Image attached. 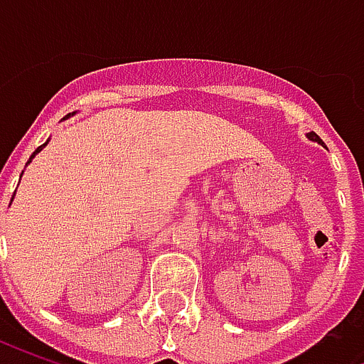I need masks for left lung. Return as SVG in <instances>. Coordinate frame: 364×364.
<instances>
[{"mask_svg": "<svg viewBox=\"0 0 364 364\" xmlns=\"http://www.w3.org/2000/svg\"><path fill=\"white\" fill-rule=\"evenodd\" d=\"M308 140H312V142H318L321 144V138L316 132H308Z\"/></svg>", "mask_w": 364, "mask_h": 364, "instance_id": "8db88e82", "label": "left lung"}]
</instances>
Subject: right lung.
Returning a JSON list of instances; mask_svg holds the SVG:
<instances>
[{
    "mask_svg": "<svg viewBox=\"0 0 364 364\" xmlns=\"http://www.w3.org/2000/svg\"><path fill=\"white\" fill-rule=\"evenodd\" d=\"M68 117H74V112H72V114H68ZM68 117H66V119H68ZM46 144H48V142H46ZM46 144H43V146H38V148H36V150L33 151V156H31V158H28L27 164H31V161H33V158H35V156H36V154H38V151L43 150V148H44V146H46ZM11 200H13V198H11Z\"/></svg>",
    "mask_w": 364,
    "mask_h": 364,
    "instance_id": "obj_1",
    "label": "right lung"
}]
</instances>
